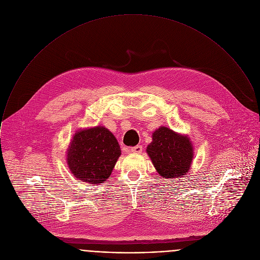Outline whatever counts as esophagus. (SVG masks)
I'll return each instance as SVG.
<instances>
[{"label":"esophagus","mask_w":260,"mask_h":260,"mask_svg":"<svg viewBox=\"0 0 260 260\" xmlns=\"http://www.w3.org/2000/svg\"><path fill=\"white\" fill-rule=\"evenodd\" d=\"M142 150H143V148H142L141 145H137V146H134V147L131 148V152H132V153H135V154L141 153Z\"/></svg>","instance_id":"esophagus-1"}]
</instances>
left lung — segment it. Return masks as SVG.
Masks as SVG:
<instances>
[{
	"label": "left lung",
	"mask_w": 260,
	"mask_h": 260,
	"mask_svg": "<svg viewBox=\"0 0 260 260\" xmlns=\"http://www.w3.org/2000/svg\"><path fill=\"white\" fill-rule=\"evenodd\" d=\"M146 152L157 173L173 179L186 175L193 158L189 137L168 127H159L152 133V142Z\"/></svg>",
	"instance_id": "obj_1"
}]
</instances>
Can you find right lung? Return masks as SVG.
<instances>
[{
    "label": "right lung",
    "mask_w": 260,
    "mask_h": 260,
    "mask_svg": "<svg viewBox=\"0 0 260 260\" xmlns=\"http://www.w3.org/2000/svg\"><path fill=\"white\" fill-rule=\"evenodd\" d=\"M120 155V145L113 133L103 126H96L75 133L67 161L77 179L99 184L111 175Z\"/></svg>",
    "instance_id": "obj_1"
}]
</instances>
